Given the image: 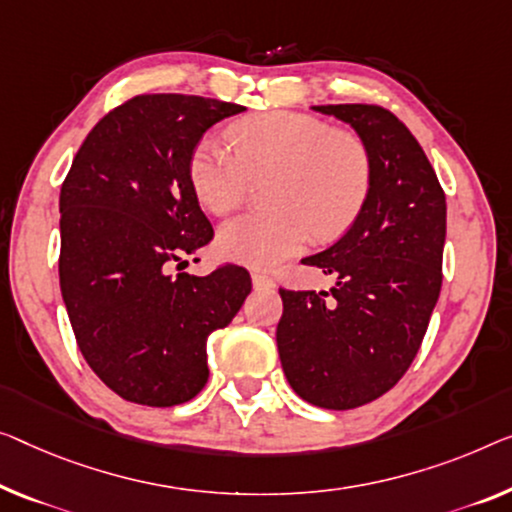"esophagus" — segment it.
Instances as JSON below:
<instances>
[{
    "label": "esophagus",
    "instance_id": "esophagus-1",
    "mask_svg": "<svg viewBox=\"0 0 512 512\" xmlns=\"http://www.w3.org/2000/svg\"><path fill=\"white\" fill-rule=\"evenodd\" d=\"M253 287L255 289H271L273 287V278L266 276V273L255 271L253 273Z\"/></svg>",
    "mask_w": 512,
    "mask_h": 512
}]
</instances>
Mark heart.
<instances>
[{
  "label": "heart",
  "instance_id": "1",
  "mask_svg": "<svg viewBox=\"0 0 512 512\" xmlns=\"http://www.w3.org/2000/svg\"><path fill=\"white\" fill-rule=\"evenodd\" d=\"M230 144L207 137L193 149L188 177L197 200L216 216L234 211L271 179V211L236 216L218 230V253L269 269L299 253L310 239L347 230L368 202L372 154L361 137L335 131L303 112H266L232 126Z\"/></svg>",
  "mask_w": 512,
  "mask_h": 512
}]
</instances>
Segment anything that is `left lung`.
I'll return each instance as SVG.
<instances>
[{
    "mask_svg": "<svg viewBox=\"0 0 512 512\" xmlns=\"http://www.w3.org/2000/svg\"><path fill=\"white\" fill-rule=\"evenodd\" d=\"M372 154V188L354 225L303 262L331 292L280 289L276 340L294 393L322 409L377 400L409 370L441 292L446 195L409 128L379 105H315Z\"/></svg>",
    "mask_w": 512,
    "mask_h": 512,
    "instance_id": "obj_1",
    "label": "left lung"
}]
</instances>
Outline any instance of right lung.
<instances>
[{
  "label": "right lung",
  "instance_id": "add662e5",
  "mask_svg": "<svg viewBox=\"0 0 512 512\" xmlns=\"http://www.w3.org/2000/svg\"><path fill=\"white\" fill-rule=\"evenodd\" d=\"M243 110L204 96H135L91 128L61 183L68 319L89 368L128 402L193 400L209 379V335L253 289L234 264L202 278L170 273L213 239L190 186V154L213 124Z\"/></svg>",
  "mask_w": 512,
  "mask_h": 512
}]
</instances>
